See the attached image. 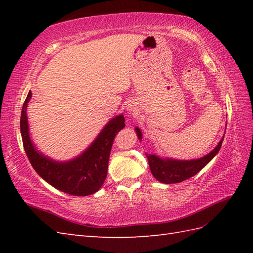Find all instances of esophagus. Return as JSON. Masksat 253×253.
<instances>
[{"label": "esophagus", "instance_id": "1", "mask_svg": "<svg viewBox=\"0 0 253 253\" xmlns=\"http://www.w3.org/2000/svg\"><path fill=\"white\" fill-rule=\"evenodd\" d=\"M127 111L129 113H133L136 112V104L133 102H130V103L127 104Z\"/></svg>", "mask_w": 253, "mask_h": 253}]
</instances>
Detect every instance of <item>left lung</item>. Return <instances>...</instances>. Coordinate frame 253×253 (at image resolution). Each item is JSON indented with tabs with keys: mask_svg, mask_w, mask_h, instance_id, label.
Segmentation results:
<instances>
[{
	"mask_svg": "<svg viewBox=\"0 0 253 253\" xmlns=\"http://www.w3.org/2000/svg\"><path fill=\"white\" fill-rule=\"evenodd\" d=\"M135 131L139 140H142V132L139 127H135ZM224 137L219 140L217 146L211 152L208 153L200 159L195 160H176L170 158H162L157 154H148L150 170L153 177L163 184H176V182L184 181L190 177L198 174L210 161L218 153L222 147Z\"/></svg>",
	"mask_w": 253,
	"mask_h": 253,
	"instance_id": "left-lung-1",
	"label": "left lung"
}]
</instances>
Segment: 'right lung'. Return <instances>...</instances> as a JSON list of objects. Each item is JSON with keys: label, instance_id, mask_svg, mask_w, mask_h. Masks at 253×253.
<instances>
[{"label": "right lung", "instance_id": "1", "mask_svg": "<svg viewBox=\"0 0 253 253\" xmlns=\"http://www.w3.org/2000/svg\"><path fill=\"white\" fill-rule=\"evenodd\" d=\"M31 96L29 91L21 110L20 132L25 152L32 168L47 184L68 195L84 197L98 191L106 178L113 141L116 133L125 127L124 115H116L107 122L90 146L76 158L56 161L38 150L31 140L27 116Z\"/></svg>", "mask_w": 253, "mask_h": 253}]
</instances>
